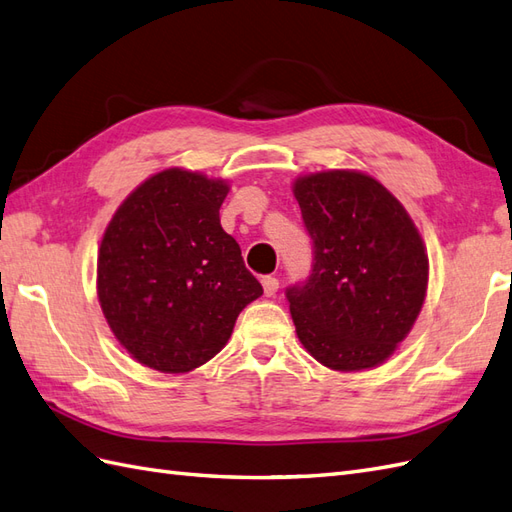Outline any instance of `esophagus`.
Segmentation results:
<instances>
[{
  "label": "esophagus",
  "instance_id": "34e87169",
  "mask_svg": "<svg viewBox=\"0 0 512 512\" xmlns=\"http://www.w3.org/2000/svg\"><path fill=\"white\" fill-rule=\"evenodd\" d=\"M261 285H264V294L266 296H274V294H277V290H279V279L264 277V279H261Z\"/></svg>",
  "mask_w": 512,
  "mask_h": 512
}]
</instances>
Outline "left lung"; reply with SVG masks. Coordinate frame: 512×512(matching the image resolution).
<instances>
[{"mask_svg":"<svg viewBox=\"0 0 512 512\" xmlns=\"http://www.w3.org/2000/svg\"><path fill=\"white\" fill-rule=\"evenodd\" d=\"M313 240V270L287 290L300 344L335 372L385 363L411 333L428 290V255L402 203L361 170L292 183Z\"/></svg>","mask_w":512,"mask_h":512,"instance_id":"obj_1","label":"left lung"}]
</instances>
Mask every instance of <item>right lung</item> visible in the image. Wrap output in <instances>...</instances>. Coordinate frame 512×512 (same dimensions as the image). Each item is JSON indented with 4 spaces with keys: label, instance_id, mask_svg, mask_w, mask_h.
<instances>
[{
    "label": "right lung",
    "instance_id": "add662e5",
    "mask_svg": "<svg viewBox=\"0 0 512 512\" xmlns=\"http://www.w3.org/2000/svg\"><path fill=\"white\" fill-rule=\"evenodd\" d=\"M225 179L166 168L116 209L101 238L97 296L131 359L186 374L225 348L240 311L264 294L220 227Z\"/></svg>",
    "mask_w": 512,
    "mask_h": 512
}]
</instances>
